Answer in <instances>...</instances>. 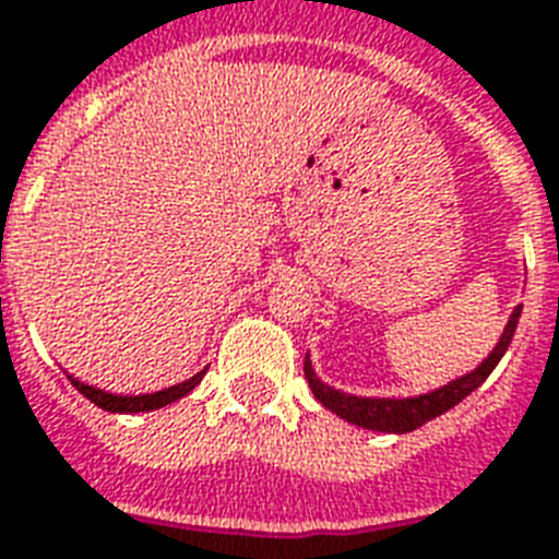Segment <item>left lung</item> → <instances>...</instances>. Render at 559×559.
Segmentation results:
<instances>
[{
  "label": "left lung",
  "instance_id": "obj_1",
  "mask_svg": "<svg viewBox=\"0 0 559 559\" xmlns=\"http://www.w3.org/2000/svg\"><path fill=\"white\" fill-rule=\"evenodd\" d=\"M519 317H522V305L510 313V322H507L504 334L498 340V346L492 348V355H489L475 372L463 374V378L445 383V386L433 390V393L413 395V399H360V395H346L340 393V390H334V386H328V383L319 381L310 360H305V378H308L313 395L325 404L328 411L336 413L340 419L352 421L357 428H369V431L381 433L416 431L425 421L437 419V416H442L445 411H451L454 404L463 402L468 393H475L480 383L487 381L489 372H492L498 366V360L504 357L510 340L516 334Z\"/></svg>",
  "mask_w": 559,
  "mask_h": 559
}]
</instances>
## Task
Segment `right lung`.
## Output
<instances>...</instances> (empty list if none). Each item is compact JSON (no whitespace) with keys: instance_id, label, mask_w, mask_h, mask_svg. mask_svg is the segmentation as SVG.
Returning a JSON list of instances; mask_svg holds the SVG:
<instances>
[{"instance_id":"obj_1","label":"right lung","mask_w":559,"mask_h":559,"mask_svg":"<svg viewBox=\"0 0 559 559\" xmlns=\"http://www.w3.org/2000/svg\"><path fill=\"white\" fill-rule=\"evenodd\" d=\"M207 369L202 372H195L190 381L185 383H176V386H169V390H160V393H146V395H114V393H105V390H96V386H87V383L75 381L70 374L72 386L79 390L84 399H91L93 404H99L102 411L108 413H146V411H157V407H166V404L178 402V399H185L187 393H193L199 381L204 378Z\"/></svg>"}]
</instances>
